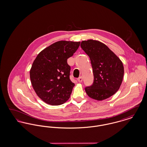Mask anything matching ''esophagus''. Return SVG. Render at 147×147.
Listing matches in <instances>:
<instances>
[{"label":"esophagus","instance_id":"34e87169","mask_svg":"<svg viewBox=\"0 0 147 147\" xmlns=\"http://www.w3.org/2000/svg\"><path fill=\"white\" fill-rule=\"evenodd\" d=\"M78 82H79V83H82V82H83V77H80L78 79Z\"/></svg>","mask_w":147,"mask_h":147}]
</instances>
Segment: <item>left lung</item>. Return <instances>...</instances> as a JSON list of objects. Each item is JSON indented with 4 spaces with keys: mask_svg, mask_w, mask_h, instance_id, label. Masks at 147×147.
I'll use <instances>...</instances> for the list:
<instances>
[{
    "mask_svg": "<svg viewBox=\"0 0 147 147\" xmlns=\"http://www.w3.org/2000/svg\"><path fill=\"white\" fill-rule=\"evenodd\" d=\"M80 46L90 59L94 74L93 84L85 88L87 95L98 101L110 98L122 84L123 63L106 45L98 41H83Z\"/></svg>",
    "mask_w": 147,
    "mask_h": 147,
    "instance_id": "obj_1",
    "label": "left lung"
}]
</instances>
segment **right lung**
Masks as SVG:
<instances>
[{"label":"right lung","instance_id":"1","mask_svg":"<svg viewBox=\"0 0 147 147\" xmlns=\"http://www.w3.org/2000/svg\"><path fill=\"white\" fill-rule=\"evenodd\" d=\"M80 42L59 41L37 55L30 71L32 86L46 104L59 105L69 98L75 84L70 80L67 59L73 55Z\"/></svg>","mask_w":147,"mask_h":147}]
</instances>
